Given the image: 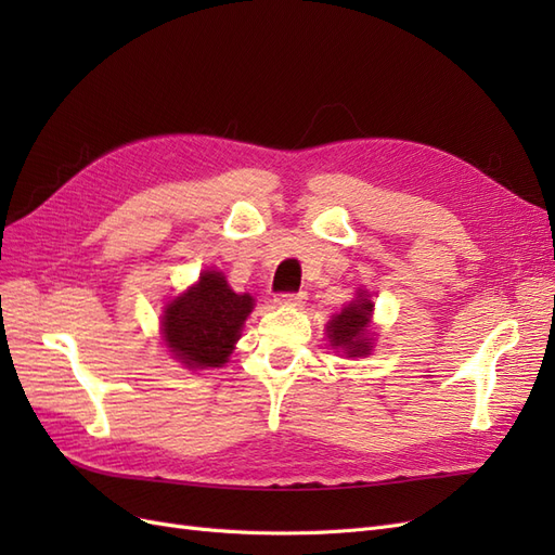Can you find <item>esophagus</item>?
I'll return each mask as SVG.
<instances>
[{
  "mask_svg": "<svg viewBox=\"0 0 555 555\" xmlns=\"http://www.w3.org/2000/svg\"><path fill=\"white\" fill-rule=\"evenodd\" d=\"M278 306H292V308H298L306 304V294L304 292H296V294H280L275 298Z\"/></svg>",
  "mask_w": 555,
  "mask_h": 555,
  "instance_id": "34e87169",
  "label": "esophagus"
}]
</instances>
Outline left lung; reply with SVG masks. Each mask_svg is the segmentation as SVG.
<instances>
[{"instance_id": "left-lung-1", "label": "left lung", "mask_w": 555, "mask_h": 555, "mask_svg": "<svg viewBox=\"0 0 555 555\" xmlns=\"http://www.w3.org/2000/svg\"><path fill=\"white\" fill-rule=\"evenodd\" d=\"M373 308L375 304L371 300V294L359 289L354 300H349V306H345L338 314H333L331 322L326 324L331 347L343 351L347 359L371 354Z\"/></svg>"}]
</instances>
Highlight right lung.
Wrapping results in <instances>:
<instances>
[{"label":"right lung","instance_id":"add662e5","mask_svg":"<svg viewBox=\"0 0 555 555\" xmlns=\"http://www.w3.org/2000/svg\"><path fill=\"white\" fill-rule=\"evenodd\" d=\"M251 308L255 298L233 292L224 273L204 271L188 292L166 304L162 338L173 359L192 371L222 367Z\"/></svg>","mask_w":555,"mask_h":555}]
</instances>
